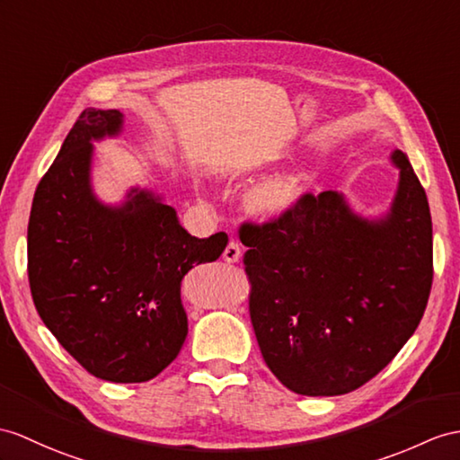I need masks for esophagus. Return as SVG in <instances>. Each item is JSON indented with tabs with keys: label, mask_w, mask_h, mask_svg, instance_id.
I'll return each mask as SVG.
<instances>
[{
	"label": "esophagus",
	"mask_w": 460,
	"mask_h": 460,
	"mask_svg": "<svg viewBox=\"0 0 460 460\" xmlns=\"http://www.w3.org/2000/svg\"><path fill=\"white\" fill-rule=\"evenodd\" d=\"M240 257H242L240 243L236 240H230L226 250H224V253H222V260L226 263H236V261H240Z\"/></svg>",
	"instance_id": "esophagus-1"
}]
</instances>
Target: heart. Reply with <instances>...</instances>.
Returning <instances> with one entry per match:
<instances>
[{
	"mask_svg": "<svg viewBox=\"0 0 460 460\" xmlns=\"http://www.w3.org/2000/svg\"><path fill=\"white\" fill-rule=\"evenodd\" d=\"M305 187L296 175H279L255 185L248 195V208L255 217L275 220L296 207Z\"/></svg>",
	"mask_w": 460,
	"mask_h": 460,
	"instance_id": "obj_1",
	"label": "heart"
}]
</instances>
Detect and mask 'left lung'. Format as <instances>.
<instances>
[{
  "label": "left lung",
  "instance_id": "obj_1",
  "mask_svg": "<svg viewBox=\"0 0 460 460\" xmlns=\"http://www.w3.org/2000/svg\"><path fill=\"white\" fill-rule=\"evenodd\" d=\"M398 189L368 220L338 191L302 195L288 215L243 222L250 316L267 367L302 396L368 383L416 332L433 281L428 197L394 150Z\"/></svg>",
  "mask_w": 460,
  "mask_h": 460
}]
</instances>
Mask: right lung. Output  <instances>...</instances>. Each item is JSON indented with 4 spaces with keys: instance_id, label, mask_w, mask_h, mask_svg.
I'll use <instances>...</instances> for the list:
<instances>
[{
    "instance_id": "obj_1",
    "label": "right lung",
    "mask_w": 460,
    "mask_h": 460,
    "mask_svg": "<svg viewBox=\"0 0 460 460\" xmlns=\"http://www.w3.org/2000/svg\"><path fill=\"white\" fill-rule=\"evenodd\" d=\"M120 130V111L85 109L40 179L27 230L29 285L44 326L87 373L146 383L187 338L183 277L218 260L228 236H191L175 208L144 189H130L119 207L101 203L92 140Z\"/></svg>"
}]
</instances>
